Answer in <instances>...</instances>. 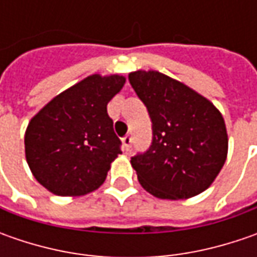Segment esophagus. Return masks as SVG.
I'll return each instance as SVG.
<instances>
[{
	"mask_svg": "<svg viewBox=\"0 0 257 257\" xmlns=\"http://www.w3.org/2000/svg\"><path fill=\"white\" fill-rule=\"evenodd\" d=\"M132 142H133V139H132V136L130 134H127V136H124L123 137V147L124 150H130V147H132Z\"/></svg>",
	"mask_w": 257,
	"mask_h": 257,
	"instance_id": "34e87169",
	"label": "esophagus"
}]
</instances>
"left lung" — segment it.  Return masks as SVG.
I'll list each match as a JSON object with an SVG mask.
<instances>
[{"label": "left lung", "mask_w": 257, "mask_h": 257, "mask_svg": "<svg viewBox=\"0 0 257 257\" xmlns=\"http://www.w3.org/2000/svg\"><path fill=\"white\" fill-rule=\"evenodd\" d=\"M128 81L147 107L153 140L132 157L144 190L159 199H189L204 192L227 157L220 111L206 97L159 71H134Z\"/></svg>", "instance_id": "left-lung-1"}]
</instances>
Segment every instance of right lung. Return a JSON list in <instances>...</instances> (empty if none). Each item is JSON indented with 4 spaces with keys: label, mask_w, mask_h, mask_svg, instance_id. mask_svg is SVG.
<instances>
[{
    "label": "right lung",
    "mask_w": 257,
    "mask_h": 257,
    "mask_svg": "<svg viewBox=\"0 0 257 257\" xmlns=\"http://www.w3.org/2000/svg\"><path fill=\"white\" fill-rule=\"evenodd\" d=\"M123 75L93 74L58 94L25 132V159L37 182L57 196L98 189L121 153L107 104L123 88Z\"/></svg>",
    "instance_id": "1"
}]
</instances>
